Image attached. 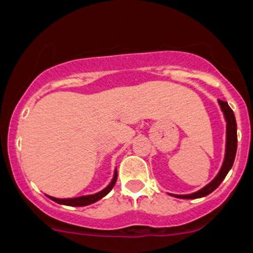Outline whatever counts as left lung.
Instances as JSON below:
<instances>
[{
  "label": "left lung",
  "mask_w": 253,
  "mask_h": 253,
  "mask_svg": "<svg viewBox=\"0 0 253 253\" xmlns=\"http://www.w3.org/2000/svg\"><path fill=\"white\" fill-rule=\"evenodd\" d=\"M218 103L219 106H221V110H222L223 115H225L226 122H227V132H226V153L222 167L219 169L218 174L214 177V180L211 181L209 185L205 186V187L201 188L200 191H197V192L195 193H191V195H172L173 197L183 198V200H195V198L205 197V196L210 195V193L213 192V191L221 185V182L225 180V177L227 176L228 171H230L233 162H235L236 152H237V124H236L235 113L231 110V107L228 106L227 102L218 100Z\"/></svg>",
  "instance_id": "8db88e82"
}]
</instances>
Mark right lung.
<instances>
[{
	"label": "right lung",
	"mask_w": 253,
	"mask_h": 253,
	"mask_svg": "<svg viewBox=\"0 0 253 253\" xmlns=\"http://www.w3.org/2000/svg\"><path fill=\"white\" fill-rule=\"evenodd\" d=\"M116 181H117V171H115V174H113V178L111 181L110 185L105 188V190L100 191V192L94 193V195H88V196H81V197L76 198H55L51 197V196H47L49 200L52 201L57 202L60 205H66V206H73V207H82V206H88V205L94 204L97 202L98 200H101L102 197H105L108 192L113 188Z\"/></svg>",
	"instance_id": "obj_1"
}]
</instances>
